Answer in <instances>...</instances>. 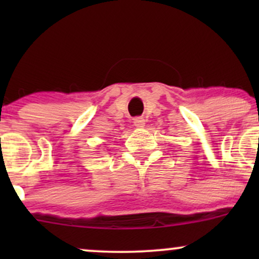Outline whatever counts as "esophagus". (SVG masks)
I'll list each match as a JSON object with an SVG mask.
<instances>
[{"label":"esophagus","mask_w":259,"mask_h":259,"mask_svg":"<svg viewBox=\"0 0 259 259\" xmlns=\"http://www.w3.org/2000/svg\"><path fill=\"white\" fill-rule=\"evenodd\" d=\"M134 125L136 127H144L145 119H142V118H135V119H134Z\"/></svg>","instance_id":"esophagus-1"}]
</instances>
